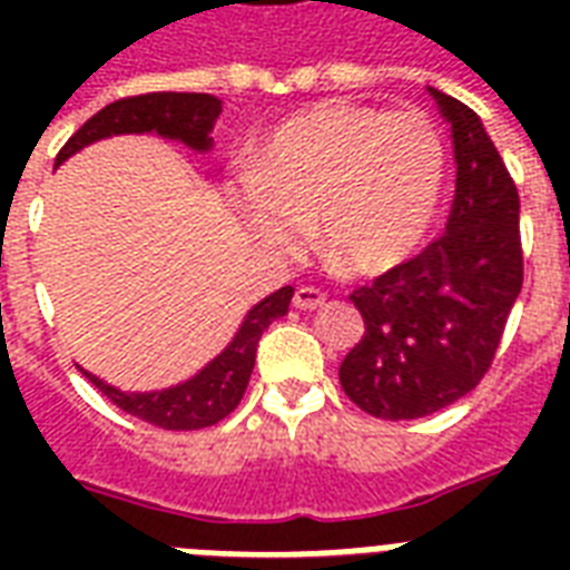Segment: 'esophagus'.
Returning <instances> with one entry per match:
<instances>
[{
  "label": "esophagus",
  "mask_w": 570,
  "mask_h": 570,
  "mask_svg": "<svg viewBox=\"0 0 570 570\" xmlns=\"http://www.w3.org/2000/svg\"><path fill=\"white\" fill-rule=\"evenodd\" d=\"M293 304L298 311H316V307L325 304V293L316 289V286H298L293 295Z\"/></svg>",
  "instance_id": "34e87169"
}]
</instances>
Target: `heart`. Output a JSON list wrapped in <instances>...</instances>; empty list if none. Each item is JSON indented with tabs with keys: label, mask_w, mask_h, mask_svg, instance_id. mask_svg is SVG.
<instances>
[{
	"label": "heart",
	"mask_w": 570,
	"mask_h": 570,
	"mask_svg": "<svg viewBox=\"0 0 570 570\" xmlns=\"http://www.w3.org/2000/svg\"><path fill=\"white\" fill-rule=\"evenodd\" d=\"M441 132L416 109L320 102L284 120L259 145L233 200L250 236L272 254L316 248L348 275H381L423 242L443 186Z\"/></svg>",
	"instance_id": "heart-1"
}]
</instances>
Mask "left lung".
<instances>
[{"label": "left lung", "mask_w": 570, "mask_h": 570, "mask_svg": "<svg viewBox=\"0 0 570 570\" xmlns=\"http://www.w3.org/2000/svg\"><path fill=\"white\" fill-rule=\"evenodd\" d=\"M452 129L455 197L443 236L348 295L364 337L340 384L379 420H416L459 402L491 370L523 284L521 197L482 120L429 88Z\"/></svg>", "instance_id": "1"}]
</instances>
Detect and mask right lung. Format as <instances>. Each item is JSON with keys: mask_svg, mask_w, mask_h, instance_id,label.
I'll list each match as a JSON object with an SVG mask.
<instances>
[{"mask_svg": "<svg viewBox=\"0 0 570 570\" xmlns=\"http://www.w3.org/2000/svg\"><path fill=\"white\" fill-rule=\"evenodd\" d=\"M218 115H222V100L213 94L156 91L124 97L85 120L82 127L67 138V145L58 150L56 165L100 138L124 136V132H159V136L177 138L183 145H189L191 150H209L213 147L209 129ZM289 302H293V286H281L277 293L254 304L230 346L224 348L213 364H206L195 379L183 381L177 387L154 390V393H124L85 370L82 375L129 416H138V420L168 429V432L206 429V425L222 423L224 416L242 402V393L248 387L250 370H254L259 337L272 322L289 311Z\"/></svg>", "mask_w": 570, "mask_h": 570, "instance_id": "right-lung-1", "label": "right lung"}]
</instances>
